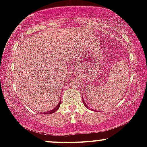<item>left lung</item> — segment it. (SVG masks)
I'll return each mask as SVG.
<instances>
[{
	"instance_id": "left-lung-1",
	"label": "left lung",
	"mask_w": 147,
	"mask_h": 147,
	"mask_svg": "<svg viewBox=\"0 0 147 147\" xmlns=\"http://www.w3.org/2000/svg\"><path fill=\"white\" fill-rule=\"evenodd\" d=\"M82 101H83V103H84V105H85V107H87V108H89V107H88V106H87V105H86L85 102H84V99H83V98H82Z\"/></svg>"
}]
</instances>
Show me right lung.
I'll use <instances>...</instances> for the list:
<instances>
[{
  "label": "right lung",
  "instance_id": "obj_1",
  "mask_svg": "<svg viewBox=\"0 0 147 147\" xmlns=\"http://www.w3.org/2000/svg\"><path fill=\"white\" fill-rule=\"evenodd\" d=\"M60 104H61V100H60V102H59V103H58V105H57V106H56L54 108V109H52V110H50V111H49V112H45V113H44V114H45V115H47V114H53V113H54V112H57V111L58 110L59 107H60Z\"/></svg>",
  "mask_w": 147,
  "mask_h": 147
}]
</instances>
